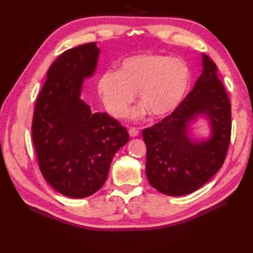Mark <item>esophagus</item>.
Segmentation results:
<instances>
[{
  "instance_id": "esophagus-1",
  "label": "esophagus",
  "mask_w": 253,
  "mask_h": 253,
  "mask_svg": "<svg viewBox=\"0 0 253 253\" xmlns=\"http://www.w3.org/2000/svg\"><path fill=\"white\" fill-rule=\"evenodd\" d=\"M128 132H129L130 137H137L139 135V130L137 128H130V129L128 130Z\"/></svg>"
}]
</instances>
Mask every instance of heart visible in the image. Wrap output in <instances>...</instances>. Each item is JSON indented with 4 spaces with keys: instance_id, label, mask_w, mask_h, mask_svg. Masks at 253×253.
<instances>
[{
    "instance_id": "obj_1",
    "label": "heart",
    "mask_w": 253,
    "mask_h": 253,
    "mask_svg": "<svg viewBox=\"0 0 253 253\" xmlns=\"http://www.w3.org/2000/svg\"><path fill=\"white\" fill-rule=\"evenodd\" d=\"M190 85V71L184 62L161 54L127 57L118 72H105L99 82V93L113 116L123 117L135 101L141 104L130 113L140 120L149 113L154 118L170 115L184 101Z\"/></svg>"
}]
</instances>
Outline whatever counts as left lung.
Listing matches in <instances>:
<instances>
[{
  "label": "left lung",
  "instance_id": "obj_1",
  "mask_svg": "<svg viewBox=\"0 0 253 253\" xmlns=\"http://www.w3.org/2000/svg\"><path fill=\"white\" fill-rule=\"evenodd\" d=\"M208 124L197 136L195 124ZM232 131L230 102L211 58L202 54V73L175 112L142 131L147 146L146 174L166 196L196 191L215 175L226 158Z\"/></svg>",
  "mask_w": 253,
  "mask_h": 253
}]
</instances>
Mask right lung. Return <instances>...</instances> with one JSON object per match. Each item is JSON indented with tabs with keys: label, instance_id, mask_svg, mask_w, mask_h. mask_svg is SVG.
Wrapping results in <instances>:
<instances>
[{
	"label": "right lung",
	"instance_id": "add662e5",
	"mask_svg": "<svg viewBox=\"0 0 253 253\" xmlns=\"http://www.w3.org/2000/svg\"><path fill=\"white\" fill-rule=\"evenodd\" d=\"M99 56L95 42L62 53L47 71L35 107L32 141L40 170L52 188L69 198L98 191L115 153L129 140L120 122L93 113L80 98Z\"/></svg>",
	"mask_w": 253,
	"mask_h": 253
}]
</instances>
